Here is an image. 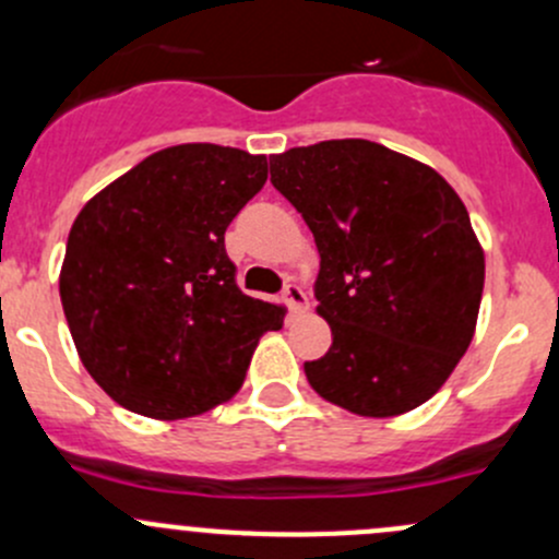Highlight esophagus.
I'll use <instances>...</instances> for the list:
<instances>
[{
  "mask_svg": "<svg viewBox=\"0 0 559 559\" xmlns=\"http://www.w3.org/2000/svg\"><path fill=\"white\" fill-rule=\"evenodd\" d=\"M284 300H286V306L292 308V311H306V308H308L306 292H302V286H297V284H286L284 286Z\"/></svg>",
  "mask_w": 559,
  "mask_h": 559,
  "instance_id": "34e87169",
  "label": "esophagus"
}]
</instances>
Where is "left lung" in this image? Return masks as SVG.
Segmentation results:
<instances>
[{"label":"left lung","mask_w":559,"mask_h":559,"mask_svg":"<svg viewBox=\"0 0 559 559\" xmlns=\"http://www.w3.org/2000/svg\"><path fill=\"white\" fill-rule=\"evenodd\" d=\"M270 180L319 248L316 300L332 346L308 384L359 416L419 408L476 332L484 251L456 191L432 167L370 140L270 156Z\"/></svg>","instance_id":"left-lung-1"}]
</instances>
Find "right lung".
I'll return each instance as SVG.
<instances>
[{
  "label": "right lung",
  "instance_id": "right-lung-1",
  "mask_svg": "<svg viewBox=\"0 0 559 559\" xmlns=\"http://www.w3.org/2000/svg\"><path fill=\"white\" fill-rule=\"evenodd\" d=\"M267 180V156L213 143L156 151L83 205L59 295L78 357L127 411L186 419L243 386L286 311L235 284L224 233Z\"/></svg>",
  "mask_w": 559,
  "mask_h": 559
}]
</instances>
